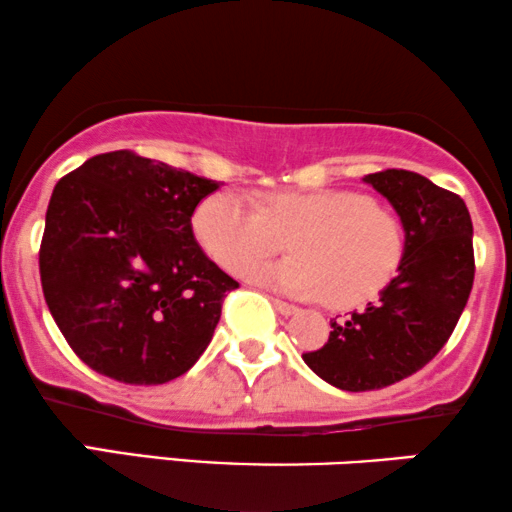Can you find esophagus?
Returning a JSON list of instances; mask_svg holds the SVG:
<instances>
[{"mask_svg":"<svg viewBox=\"0 0 512 512\" xmlns=\"http://www.w3.org/2000/svg\"><path fill=\"white\" fill-rule=\"evenodd\" d=\"M272 305H275L277 313H282V315H294V313H298L296 305H291V303H287V301H280V298H272Z\"/></svg>","mask_w":512,"mask_h":512,"instance_id":"esophagus-1","label":"esophagus"}]
</instances>
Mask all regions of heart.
I'll return each instance as SVG.
<instances>
[{
  "mask_svg": "<svg viewBox=\"0 0 512 512\" xmlns=\"http://www.w3.org/2000/svg\"><path fill=\"white\" fill-rule=\"evenodd\" d=\"M195 232L232 275H247L291 236L294 256L251 277L291 296H327L338 308L381 294L407 249L400 216L353 190H282L263 204L235 190L214 192L199 204Z\"/></svg>",
  "mask_w": 512,
  "mask_h": 512,
  "instance_id": "1",
  "label": "heart"
}]
</instances>
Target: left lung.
<instances>
[{
	"label": "left lung",
	"mask_w": 512,
	"mask_h": 512,
	"mask_svg": "<svg viewBox=\"0 0 512 512\" xmlns=\"http://www.w3.org/2000/svg\"><path fill=\"white\" fill-rule=\"evenodd\" d=\"M393 204L407 232L397 275L303 360L331 386L364 393L393 386L426 367L449 341L475 277L473 221L466 202L426 176L386 169L364 176Z\"/></svg>",
	"instance_id": "8db88e82"
}]
</instances>
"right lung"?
Masks as SVG:
<instances>
[{"mask_svg": "<svg viewBox=\"0 0 512 512\" xmlns=\"http://www.w3.org/2000/svg\"><path fill=\"white\" fill-rule=\"evenodd\" d=\"M216 181L131 150L86 159L53 188L39 275L75 355L98 374L159 386L207 350L240 284L192 235Z\"/></svg>", "mask_w": 512, "mask_h": 512, "instance_id": "obj_1", "label": "right lung"}]
</instances>
